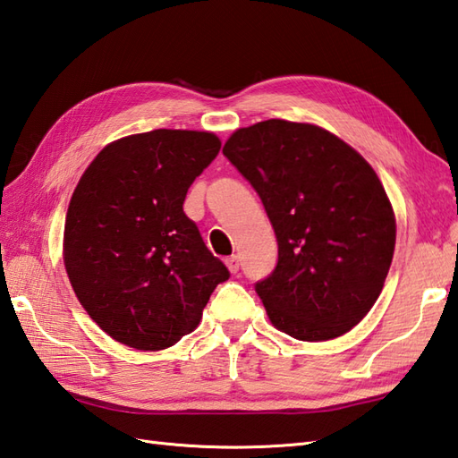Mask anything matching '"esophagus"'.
<instances>
[{
	"label": "esophagus",
	"mask_w": 458,
	"mask_h": 458,
	"mask_svg": "<svg viewBox=\"0 0 458 458\" xmlns=\"http://www.w3.org/2000/svg\"><path fill=\"white\" fill-rule=\"evenodd\" d=\"M225 264H227V267H229V272L231 274H237L239 272V266H241V262H239V256H229V259L225 260Z\"/></svg>",
	"instance_id": "34e87169"
}]
</instances>
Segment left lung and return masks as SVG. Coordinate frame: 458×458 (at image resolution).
I'll use <instances>...</instances> for the list:
<instances>
[{"label":"left lung","instance_id":"left-lung-1","mask_svg":"<svg viewBox=\"0 0 458 458\" xmlns=\"http://www.w3.org/2000/svg\"><path fill=\"white\" fill-rule=\"evenodd\" d=\"M223 155L276 233L277 264L254 285L272 325L305 342L352 330L381 295L396 242L371 165L327 130L276 118L237 130Z\"/></svg>","mask_w":458,"mask_h":458}]
</instances>
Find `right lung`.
I'll use <instances>...</instances> for the list:
<instances>
[{"label": "right lung", "mask_w": 458, "mask_h": 458, "mask_svg": "<svg viewBox=\"0 0 458 458\" xmlns=\"http://www.w3.org/2000/svg\"><path fill=\"white\" fill-rule=\"evenodd\" d=\"M219 149L209 131L136 133L108 143L73 191L65 272L89 317L116 342L143 352L171 348L229 280L182 209Z\"/></svg>", "instance_id": "obj_1"}]
</instances>
